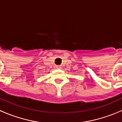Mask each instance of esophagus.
<instances>
[{
    "label": "esophagus",
    "mask_w": 122,
    "mask_h": 122,
    "mask_svg": "<svg viewBox=\"0 0 122 122\" xmlns=\"http://www.w3.org/2000/svg\"><path fill=\"white\" fill-rule=\"evenodd\" d=\"M57 68H58V67H57Z\"/></svg>",
    "instance_id": "esophagus-1"
}]
</instances>
